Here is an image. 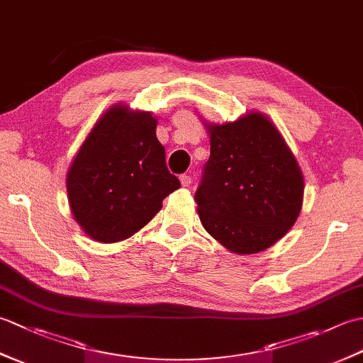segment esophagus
<instances>
[{
	"label": "esophagus",
	"instance_id": "1",
	"mask_svg": "<svg viewBox=\"0 0 363 363\" xmlns=\"http://www.w3.org/2000/svg\"><path fill=\"white\" fill-rule=\"evenodd\" d=\"M181 184H182L184 187H189L190 184H191V176H190V174H187V173L181 174Z\"/></svg>",
	"mask_w": 363,
	"mask_h": 363
}]
</instances>
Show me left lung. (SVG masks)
Masks as SVG:
<instances>
[{
  "label": "left lung",
  "instance_id": "1",
  "mask_svg": "<svg viewBox=\"0 0 363 363\" xmlns=\"http://www.w3.org/2000/svg\"><path fill=\"white\" fill-rule=\"evenodd\" d=\"M207 129L211 157L195 194L199 220L229 251H264L296 221L303 173L264 115L250 113Z\"/></svg>",
  "mask_w": 363,
  "mask_h": 363
}]
</instances>
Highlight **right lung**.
Wrapping results in <instances>:
<instances>
[{
    "label": "right lung",
    "mask_w": 363,
    "mask_h": 363,
    "mask_svg": "<svg viewBox=\"0 0 363 363\" xmlns=\"http://www.w3.org/2000/svg\"><path fill=\"white\" fill-rule=\"evenodd\" d=\"M150 113L113 107L91 130L67 176L72 212L94 240L113 243L140 230L181 187Z\"/></svg>",
    "instance_id": "obj_1"
}]
</instances>
